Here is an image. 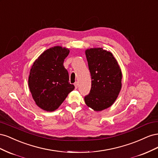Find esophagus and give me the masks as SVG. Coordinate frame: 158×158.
<instances>
[{
  "instance_id": "34e87169",
  "label": "esophagus",
  "mask_w": 158,
  "mask_h": 158,
  "mask_svg": "<svg viewBox=\"0 0 158 158\" xmlns=\"http://www.w3.org/2000/svg\"><path fill=\"white\" fill-rule=\"evenodd\" d=\"M74 86H75V88L77 89L78 88V82H75L74 83Z\"/></svg>"
}]
</instances>
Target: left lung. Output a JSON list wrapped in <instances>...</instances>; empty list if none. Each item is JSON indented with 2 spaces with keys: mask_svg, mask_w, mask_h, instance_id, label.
Returning a JSON list of instances; mask_svg holds the SVG:
<instances>
[{
  "mask_svg": "<svg viewBox=\"0 0 158 158\" xmlns=\"http://www.w3.org/2000/svg\"><path fill=\"white\" fill-rule=\"evenodd\" d=\"M92 77L90 92L84 98L87 106L95 111L111 107L122 87V72L111 52L99 48L85 50Z\"/></svg>",
  "mask_w": 158,
  "mask_h": 158,
  "instance_id": "obj_1",
  "label": "left lung"
}]
</instances>
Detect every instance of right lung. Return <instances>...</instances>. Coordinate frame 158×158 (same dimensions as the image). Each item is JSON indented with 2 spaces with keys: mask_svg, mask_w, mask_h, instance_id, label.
Returning <instances> with one entry per match:
<instances>
[{
  "mask_svg": "<svg viewBox=\"0 0 158 158\" xmlns=\"http://www.w3.org/2000/svg\"><path fill=\"white\" fill-rule=\"evenodd\" d=\"M69 52L66 47H51L41 53L31 67L28 79L30 92L37 106L46 111L58 109L74 89L63 65Z\"/></svg>",
  "mask_w": 158,
  "mask_h": 158,
  "instance_id": "add662e5",
  "label": "right lung"
}]
</instances>
